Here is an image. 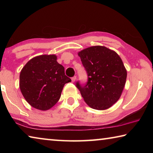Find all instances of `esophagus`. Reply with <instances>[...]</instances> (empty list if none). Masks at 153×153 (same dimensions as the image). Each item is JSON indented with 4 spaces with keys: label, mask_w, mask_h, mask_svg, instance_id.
<instances>
[{
    "label": "esophagus",
    "mask_w": 153,
    "mask_h": 153,
    "mask_svg": "<svg viewBox=\"0 0 153 153\" xmlns=\"http://www.w3.org/2000/svg\"><path fill=\"white\" fill-rule=\"evenodd\" d=\"M76 76H74V77H73L71 78V81L73 82H76Z\"/></svg>",
    "instance_id": "obj_1"
}]
</instances>
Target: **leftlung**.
Wrapping results in <instances>:
<instances>
[{"instance_id":"obj_1","label":"left lung","mask_w":153,"mask_h":153,"mask_svg":"<svg viewBox=\"0 0 153 153\" xmlns=\"http://www.w3.org/2000/svg\"><path fill=\"white\" fill-rule=\"evenodd\" d=\"M88 74V82L76 87L86 104L94 109L105 110L120 99L125 86L127 71L117 53L105 46H94L79 51Z\"/></svg>"}]
</instances>
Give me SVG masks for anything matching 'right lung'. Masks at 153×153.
Here are the masks:
<instances>
[{"mask_svg": "<svg viewBox=\"0 0 153 153\" xmlns=\"http://www.w3.org/2000/svg\"><path fill=\"white\" fill-rule=\"evenodd\" d=\"M56 59L55 55L35 56L21 71V92L33 108L46 111L53 107L60 98L64 85L71 81Z\"/></svg>", "mask_w": 153, "mask_h": 153, "instance_id": "obj_1", "label": "right lung"}]
</instances>
